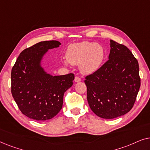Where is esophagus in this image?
Here are the masks:
<instances>
[{
	"instance_id": "obj_1",
	"label": "esophagus",
	"mask_w": 150,
	"mask_h": 150,
	"mask_svg": "<svg viewBox=\"0 0 150 150\" xmlns=\"http://www.w3.org/2000/svg\"><path fill=\"white\" fill-rule=\"evenodd\" d=\"M74 81L76 82V83H79V82L81 81V79H80V78H79V76H76V77H75Z\"/></svg>"
}]
</instances>
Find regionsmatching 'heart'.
<instances>
[{"label":"heart","mask_w":150,"mask_h":150,"mask_svg":"<svg viewBox=\"0 0 150 150\" xmlns=\"http://www.w3.org/2000/svg\"><path fill=\"white\" fill-rule=\"evenodd\" d=\"M105 56L104 48L99 44L90 42L74 43L68 46L65 65H79V70L84 75H91L97 71L103 63Z\"/></svg>","instance_id":"heart-1"}]
</instances>
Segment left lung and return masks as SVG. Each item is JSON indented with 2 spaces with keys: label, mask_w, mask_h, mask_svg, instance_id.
Wrapping results in <instances>:
<instances>
[{
  "label": "left lung",
  "mask_w": 150,
  "mask_h": 150,
  "mask_svg": "<svg viewBox=\"0 0 150 150\" xmlns=\"http://www.w3.org/2000/svg\"><path fill=\"white\" fill-rule=\"evenodd\" d=\"M110 46L108 60L85 81L90 108L103 119H114L130 111L141 86L139 63L131 51L111 40Z\"/></svg>",
  "instance_id": "left-lung-1"
}]
</instances>
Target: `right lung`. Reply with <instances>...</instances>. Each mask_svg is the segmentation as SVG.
<instances>
[{
  "mask_svg": "<svg viewBox=\"0 0 150 150\" xmlns=\"http://www.w3.org/2000/svg\"><path fill=\"white\" fill-rule=\"evenodd\" d=\"M60 45L55 40L37 43L20 53L12 68V96L30 119L45 121L56 116L62 108L64 93L73 85V74L52 76L42 66L48 50Z\"/></svg>",
  "mask_w": 150,
  "mask_h": 150,
  "instance_id": "obj_1",
  "label": "right lung"
}]
</instances>
